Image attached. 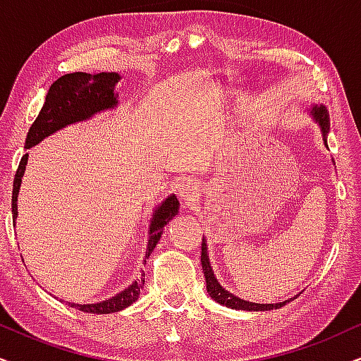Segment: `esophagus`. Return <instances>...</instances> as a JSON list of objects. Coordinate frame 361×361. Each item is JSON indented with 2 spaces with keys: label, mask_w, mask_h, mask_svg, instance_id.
Instances as JSON below:
<instances>
[{
  "label": "esophagus",
  "mask_w": 361,
  "mask_h": 361,
  "mask_svg": "<svg viewBox=\"0 0 361 361\" xmlns=\"http://www.w3.org/2000/svg\"><path fill=\"white\" fill-rule=\"evenodd\" d=\"M176 191H178V195H180V198L183 200L186 204H190L191 202H195V198L198 196L200 185H198V181L185 178V180H181L180 183L176 185Z\"/></svg>",
  "instance_id": "esophagus-1"
}]
</instances>
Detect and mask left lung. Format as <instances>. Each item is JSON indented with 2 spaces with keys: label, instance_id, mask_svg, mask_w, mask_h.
<instances>
[{
  "label": "left lung",
  "instance_id": "8db88e82",
  "mask_svg": "<svg viewBox=\"0 0 361 361\" xmlns=\"http://www.w3.org/2000/svg\"><path fill=\"white\" fill-rule=\"evenodd\" d=\"M310 115H312L313 121L320 126L323 143H325V147L328 148L326 136H328V131H330V118H328V111H326L325 104H312V108H310ZM202 267H203L204 278H207L208 295L212 296L214 302L223 305V307L233 308V310H243V312H270V310L285 307L286 303H290L291 300L295 298L293 296V298L285 300V302H278V303H253V302H246V300H241L236 295L230 293L226 288H223V286L220 285V281H218L216 276H214L212 263H209L208 245H207V238H204V236H203V243H202Z\"/></svg>",
  "mask_w": 361,
  "mask_h": 361
}]
</instances>
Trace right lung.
<instances>
[{
	"label": "right lung",
	"mask_w": 361,
	"mask_h": 361,
	"mask_svg": "<svg viewBox=\"0 0 361 361\" xmlns=\"http://www.w3.org/2000/svg\"><path fill=\"white\" fill-rule=\"evenodd\" d=\"M120 80L121 75L115 71H102L97 73V75L76 71L58 78L51 85V88H49L43 108H41L38 118H36L35 123L30 128L28 135H26L25 148L30 149L36 147V145L41 143L44 138L58 133L63 128L76 125V123L88 121L103 111L116 109L120 99H118V93L115 88ZM26 165H28V153L21 158L20 166H18V171L15 175V181H13L11 212L15 225L18 218V193H20ZM178 209H180V202H178L175 195L168 196V198L163 200V202L157 204V208L153 209L152 220H149L148 226L147 257H145V263H147L148 257L153 253L154 246H157L159 238H161L163 228H165L168 221L173 220L175 214H178ZM143 286L145 278H140V280H135L131 285H128L125 290H121L120 293H116L115 296H111V298L108 300H103V302L86 305L68 302V307L76 308L85 313H115L120 312V310L128 308L130 305H133L136 300H138L140 291Z\"/></svg>",
	"instance_id": "obj_1"
}]
</instances>
